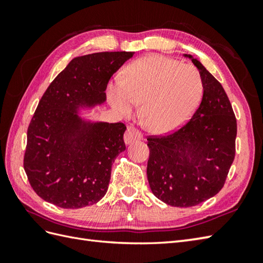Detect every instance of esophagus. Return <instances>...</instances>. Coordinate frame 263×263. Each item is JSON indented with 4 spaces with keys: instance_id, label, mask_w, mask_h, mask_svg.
Returning a JSON list of instances; mask_svg holds the SVG:
<instances>
[{
    "instance_id": "1",
    "label": "esophagus",
    "mask_w": 263,
    "mask_h": 263,
    "mask_svg": "<svg viewBox=\"0 0 263 263\" xmlns=\"http://www.w3.org/2000/svg\"><path fill=\"white\" fill-rule=\"evenodd\" d=\"M141 139H142L141 132H139L137 128L132 127V126L127 127V130L124 135V142L126 144H130L133 141H137V140H141Z\"/></svg>"
}]
</instances>
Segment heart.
<instances>
[{
	"instance_id": "obj_1",
	"label": "heart",
	"mask_w": 263,
	"mask_h": 263,
	"mask_svg": "<svg viewBox=\"0 0 263 263\" xmlns=\"http://www.w3.org/2000/svg\"><path fill=\"white\" fill-rule=\"evenodd\" d=\"M202 90V81L193 66L149 55L127 66L123 80L109 86L108 97L124 115H131L136 104H141L142 125L154 133H168L190 119Z\"/></svg>"
}]
</instances>
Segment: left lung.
<instances>
[{"label": "left lung", "mask_w": 263, "mask_h": 263, "mask_svg": "<svg viewBox=\"0 0 263 263\" xmlns=\"http://www.w3.org/2000/svg\"><path fill=\"white\" fill-rule=\"evenodd\" d=\"M203 87L199 108L185 125L149 137L147 176L155 197L173 206H193L224 186L235 157L236 117L216 78L191 55Z\"/></svg>", "instance_id": "obj_1"}]
</instances>
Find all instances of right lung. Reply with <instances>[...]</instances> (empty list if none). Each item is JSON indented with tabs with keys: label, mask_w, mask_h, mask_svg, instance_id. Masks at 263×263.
<instances>
[{
	"label": "right lung",
	"mask_w": 263,
	"mask_h": 263,
	"mask_svg": "<svg viewBox=\"0 0 263 263\" xmlns=\"http://www.w3.org/2000/svg\"><path fill=\"white\" fill-rule=\"evenodd\" d=\"M133 52L73 59L48 86L27 131L24 168L33 191L64 209L97 203L107 192L111 165L125 150L123 123L91 122L79 108L105 103L107 83Z\"/></svg>",
	"instance_id": "1"
}]
</instances>
